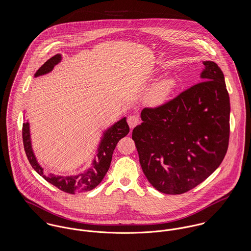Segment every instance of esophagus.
Returning a JSON list of instances; mask_svg holds the SVG:
<instances>
[{"mask_svg":"<svg viewBox=\"0 0 251 251\" xmlns=\"http://www.w3.org/2000/svg\"><path fill=\"white\" fill-rule=\"evenodd\" d=\"M139 123H140L139 118H138L137 116H135V115H131V116H129L128 119H127V124H128V126H129L130 128L135 127Z\"/></svg>","mask_w":251,"mask_h":251,"instance_id":"34e87169","label":"esophagus"}]
</instances>
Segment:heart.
Masks as SVG:
<instances>
[{
    "instance_id": "1",
    "label": "heart",
    "mask_w": 251,
    "mask_h": 251,
    "mask_svg": "<svg viewBox=\"0 0 251 251\" xmlns=\"http://www.w3.org/2000/svg\"><path fill=\"white\" fill-rule=\"evenodd\" d=\"M175 87V79L173 77H165L148 89L144 100L151 106H159L168 100Z\"/></svg>"
}]
</instances>
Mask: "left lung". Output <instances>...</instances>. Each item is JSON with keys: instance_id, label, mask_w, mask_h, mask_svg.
I'll return each instance as SVG.
<instances>
[{"instance_id": "left-lung-1", "label": "left lung", "mask_w": 251, "mask_h": 251, "mask_svg": "<svg viewBox=\"0 0 251 251\" xmlns=\"http://www.w3.org/2000/svg\"><path fill=\"white\" fill-rule=\"evenodd\" d=\"M202 82L159 107L145 108L132 131L146 178L165 194L184 193L221 164L229 143L230 99L223 72L203 62Z\"/></svg>"}]
</instances>
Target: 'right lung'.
I'll list each match as a JSON object with an SVG mask.
<instances>
[{"instance_id":"obj_1","label":"right lung","mask_w":251,"mask_h":251,"mask_svg":"<svg viewBox=\"0 0 251 251\" xmlns=\"http://www.w3.org/2000/svg\"><path fill=\"white\" fill-rule=\"evenodd\" d=\"M62 61V55L57 54L46 61L35 73V77H38L52 72L54 67ZM129 132V126L126 123V118L124 117L118 122L114 123L106 129L102 131L100 141L96 150L95 156L92 160L91 165L84 171H81L77 175L71 176H59L54 174H45L44 169L38 163L36 154L33 150L30 124L26 122L23 124V144L24 149L31 163L32 167L35 169L37 174H39L43 179L49 183L58 187L59 189L68 193H80L83 191H89L98 186L103 179L107 173L112 160L113 151L117 146V143Z\"/></svg>"}]
</instances>
